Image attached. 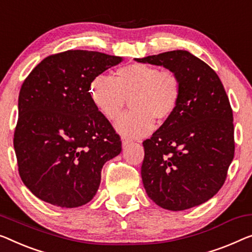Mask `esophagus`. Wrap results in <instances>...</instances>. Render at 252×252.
Masks as SVG:
<instances>
[{
  "mask_svg": "<svg viewBox=\"0 0 252 252\" xmlns=\"http://www.w3.org/2000/svg\"><path fill=\"white\" fill-rule=\"evenodd\" d=\"M130 142H131L130 139H127L126 137H122V146H123V147H126V146L129 145Z\"/></svg>",
  "mask_w": 252,
  "mask_h": 252,
  "instance_id": "34e87169",
  "label": "esophagus"
}]
</instances>
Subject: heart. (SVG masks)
I'll use <instances>...</instances> for the list:
<instances>
[{
    "label": "heart",
    "instance_id": "heart-1",
    "mask_svg": "<svg viewBox=\"0 0 252 252\" xmlns=\"http://www.w3.org/2000/svg\"><path fill=\"white\" fill-rule=\"evenodd\" d=\"M181 80L171 70L134 63L116 71V77L98 74L89 93L95 106L108 120H115L131 102L132 112L122 115L115 129L122 136L141 138L174 114L181 98Z\"/></svg>",
    "mask_w": 252,
    "mask_h": 252
}]
</instances>
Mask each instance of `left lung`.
I'll return each mask as SVG.
<instances>
[{
    "mask_svg": "<svg viewBox=\"0 0 252 252\" xmlns=\"http://www.w3.org/2000/svg\"><path fill=\"white\" fill-rule=\"evenodd\" d=\"M134 60L173 71L182 87L174 114L142 142L146 192L173 212L204 204L224 185L234 157L233 112L222 81L188 51Z\"/></svg>",
    "mask_w": 252,
    "mask_h": 252,
    "instance_id": "1",
    "label": "left lung"
}]
</instances>
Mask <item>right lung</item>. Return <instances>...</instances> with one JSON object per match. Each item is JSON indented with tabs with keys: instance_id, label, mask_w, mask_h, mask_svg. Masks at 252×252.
<instances>
[{
	"instance_id": "1",
	"label": "right lung",
	"mask_w": 252,
	"mask_h": 252,
	"mask_svg": "<svg viewBox=\"0 0 252 252\" xmlns=\"http://www.w3.org/2000/svg\"><path fill=\"white\" fill-rule=\"evenodd\" d=\"M123 59L94 51L47 56L26 78L13 146L19 174L40 200L62 208L86 205L103 165L122 150L120 136L95 106L90 82Z\"/></svg>"
}]
</instances>
